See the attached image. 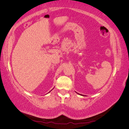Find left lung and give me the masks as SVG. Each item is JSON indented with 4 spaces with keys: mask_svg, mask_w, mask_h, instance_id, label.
<instances>
[{
    "mask_svg": "<svg viewBox=\"0 0 129 129\" xmlns=\"http://www.w3.org/2000/svg\"><path fill=\"white\" fill-rule=\"evenodd\" d=\"M77 93V92H76ZM77 94H79V95H82V96H84V95H82V94H80V93H77Z\"/></svg>",
    "mask_w": 129,
    "mask_h": 129,
    "instance_id": "8db88e82",
    "label": "left lung"
}]
</instances>
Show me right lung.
Wrapping results in <instances>:
<instances>
[{"label": "right lung", "instance_id": "1", "mask_svg": "<svg viewBox=\"0 0 129 129\" xmlns=\"http://www.w3.org/2000/svg\"><path fill=\"white\" fill-rule=\"evenodd\" d=\"M49 92H50V91H49Z\"/></svg>", "mask_w": 129, "mask_h": 129}]
</instances>
